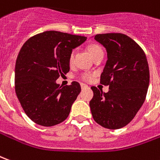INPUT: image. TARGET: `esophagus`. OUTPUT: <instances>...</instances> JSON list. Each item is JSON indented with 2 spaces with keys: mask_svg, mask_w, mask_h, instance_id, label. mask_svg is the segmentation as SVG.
<instances>
[{
  "mask_svg": "<svg viewBox=\"0 0 160 160\" xmlns=\"http://www.w3.org/2000/svg\"><path fill=\"white\" fill-rule=\"evenodd\" d=\"M80 87H81V89H84V88H88V86L86 84L81 83L80 84Z\"/></svg>",
  "mask_w": 160,
  "mask_h": 160,
  "instance_id": "1",
  "label": "esophagus"
}]
</instances>
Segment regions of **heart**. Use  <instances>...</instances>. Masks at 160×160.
I'll return each instance as SVG.
<instances>
[{"label": "heart", "instance_id": "1", "mask_svg": "<svg viewBox=\"0 0 160 160\" xmlns=\"http://www.w3.org/2000/svg\"><path fill=\"white\" fill-rule=\"evenodd\" d=\"M88 52L90 53L92 58L93 59L97 55H99L100 53H103V49L101 48L100 46L97 45V44H92V45L88 47ZM74 54H75V52L72 51L71 54H70V57H69V61L70 62H72V60H73ZM81 79L84 80H90L92 79V74H90V73H83L81 75Z\"/></svg>", "mask_w": 160, "mask_h": 160}]
</instances>
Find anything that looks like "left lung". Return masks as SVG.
<instances>
[{
    "mask_svg": "<svg viewBox=\"0 0 160 160\" xmlns=\"http://www.w3.org/2000/svg\"><path fill=\"white\" fill-rule=\"evenodd\" d=\"M94 40L107 50L100 83L109 86V91L92 87V115L101 127L119 129L132 121L146 99L150 80L148 62L142 48L126 34L101 33Z\"/></svg>",
    "mask_w": 160,
    "mask_h": 160,
    "instance_id": "1",
    "label": "left lung"
}]
</instances>
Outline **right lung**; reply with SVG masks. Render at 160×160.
<instances>
[{
  "label": "right lung",
  "instance_id": "right-lung-1",
  "mask_svg": "<svg viewBox=\"0 0 160 160\" xmlns=\"http://www.w3.org/2000/svg\"><path fill=\"white\" fill-rule=\"evenodd\" d=\"M87 37L46 31L28 39L19 52L14 72L17 98L26 114L40 126L53 127L68 117L80 85L60 86L56 80L69 72L72 49Z\"/></svg>",
  "mask_w": 160,
  "mask_h": 160
}]
</instances>
